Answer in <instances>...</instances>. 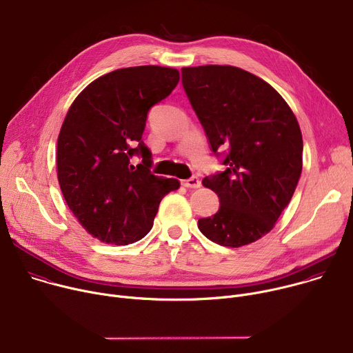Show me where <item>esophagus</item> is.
Masks as SVG:
<instances>
[{
	"label": "esophagus",
	"instance_id": "1",
	"mask_svg": "<svg viewBox=\"0 0 353 353\" xmlns=\"http://www.w3.org/2000/svg\"><path fill=\"white\" fill-rule=\"evenodd\" d=\"M181 184H183L184 187H187V188H199V187L201 185V181H200L199 177L193 176V177H190V179H187V180H183Z\"/></svg>",
	"mask_w": 353,
	"mask_h": 353
}]
</instances>
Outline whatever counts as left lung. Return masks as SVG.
<instances>
[{"label": "left lung", "mask_w": 353, "mask_h": 353, "mask_svg": "<svg viewBox=\"0 0 353 353\" xmlns=\"http://www.w3.org/2000/svg\"><path fill=\"white\" fill-rule=\"evenodd\" d=\"M181 83L211 150L225 165L203 180L219 210L200 218L199 228L221 246L258 241L272 231L300 180L299 122L270 84L239 68H183Z\"/></svg>", "instance_id": "obj_1"}]
</instances>
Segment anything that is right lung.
I'll return each mask as SVG.
<instances>
[{
	"label": "right lung",
	"mask_w": 353,
	"mask_h": 353,
	"mask_svg": "<svg viewBox=\"0 0 353 353\" xmlns=\"http://www.w3.org/2000/svg\"><path fill=\"white\" fill-rule=\"evenodd\" d=\"M180 80L160 66L118 69L88 84L73 101L57 138V179L81 227L105 243L128 245L153 227L162 199L180 183L152 174L142 141L149 110ZM141 162L134 165L130 159Z\"/></svg>",
	"instance_id": "add662e5"
}]
</instances>
